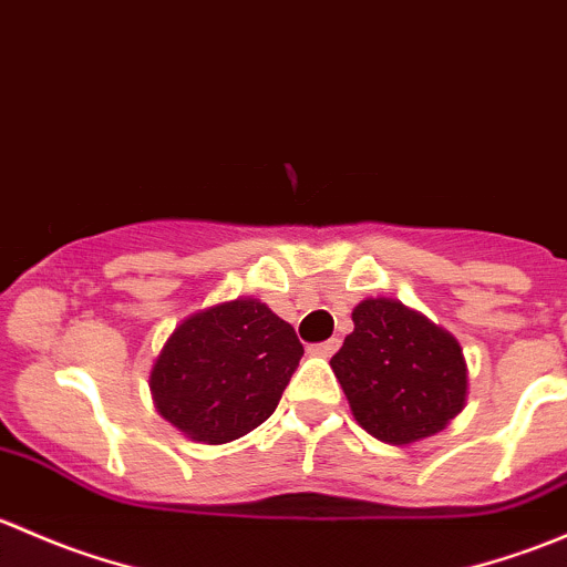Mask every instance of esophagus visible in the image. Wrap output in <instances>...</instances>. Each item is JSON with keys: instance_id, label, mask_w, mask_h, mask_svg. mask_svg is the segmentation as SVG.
Wrapping results in <instances>:
<instances>
[{"instance_id": "1", "label": "esophagus", "mask_w": 567, "mask_h": 567, "mask_svg": "<svg viewBox=\"0 0 567 567\" xmlns=\"http://www.w3.org/2000/svg\"><path fill=\"white\" fill-rule=\"evenodd\" d=\"M337 348H340V340H326V342H316V346H310V348H307V351H310L312 357L329 359L331 353L337 351Z\"/></svg>"}]
</instances>
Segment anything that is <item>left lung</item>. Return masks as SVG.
I'll list each match as a JSON object with an SVG mask.
<instances>
[{"label": "left lung", "mask_w": 567, "mask_h": 567, "mask_svg": "<svg viewBox=\"0 0 567 567\" xmlns=\"http://www.w3.org/2000/svg\"><path fill=\"white\" fill-rule=\"evenodd\" d=\"M353 331L331 357L359 425L386 444L436 436L466 405V359L450 331L394 299L353 307Z\"/></svg>", "instance_id": "left-lung-1"}]
</instances>
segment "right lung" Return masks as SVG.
<instances>
[{
	"label": "right lung",
	"mask_w": 567,
	"mask_h": 567,
	"mask_svg": "<svg viewBox=\"0 0 567 567\" xmlns=\"http://www.w3.org/2000/svg\"><path fill=\"white\" fill-rule=\"evenodd\" d=\"M301 357L293 326L262 301L214 305L164 342L151 370L153 403L192 442H236L274 414Z\"/></svg>",
	"instance_id": "right-lung-1"
}]
</instances>
